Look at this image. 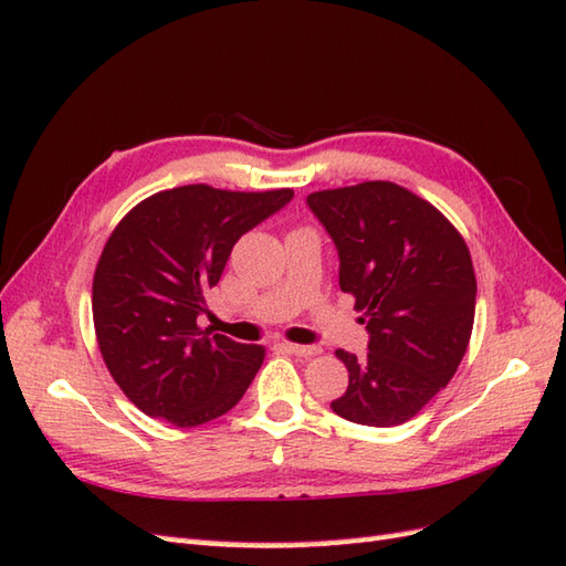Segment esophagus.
<instances>
[{
    "mask_svg": "<svg viewBox=\"0 0 566 566\" xmlns=\"http://www.w3.org/2000/svg\"><path fill=\"white\" fill-rule=\"evenodd\" d=\"M286 353H292L296 357H311V355H318V347L316 345H296V343H284L282 345Z\"/></svg>",
    "mask_w": 566,
    "mask_h": 566,
    "instance_id": "34e87169",
    "label": "esophagus"
}]
</instances>
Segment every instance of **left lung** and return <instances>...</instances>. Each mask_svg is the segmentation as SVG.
<instances>
[{
	"instance_id": "8db88e82",
	"label": "left lung",
	"mask_w": 566,
	"mask_h": 566,
	"mask_svg": "<svg viewBox=\"0 0 566 566\" xmlns=\"http://www.w3.org/2000/svg\"><path fill=\"white\" fill-rule=\"evenodd\" d=\"M338 248L340 290L365 311L367 355L338 350L347 389L331 403L345 420L391 428L444 389L467 353L476 280L457 228L394 182L306 197Z\"/></svg>"
}]
</instances>
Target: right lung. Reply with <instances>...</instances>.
<instances>
[{"label": "right lung", "mask_w": 566, "mask_h": 566, "mask_svg": "<svg viewBox=\"0 0 566 566\" xmlns=\"http://www.w3.org/2000/svg\"><path fill=\"white\" fill-rule=\"evenodd\" d=\"M292 197L187 185L140 201L114 228L94 272V331L114 381L143 413L195 428L243 399L264 347L201 331L197 318L238 238Z\"/></svg>", "instance_id": "add662e5"}]
</instances>
